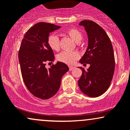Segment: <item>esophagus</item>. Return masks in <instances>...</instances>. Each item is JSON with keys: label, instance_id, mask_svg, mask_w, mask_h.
<instances>
[{"label": "esophagus", "instance_id": "34e87169", "mask_svg": "<svg viewBox=\"0 0 130 130\" xmlns=\"http://www.w3.org/2000/svg\"><path fill=\"white\" fill-rule=\"evenodd\" d=\"M74 68H75V67H74L70 66V67H69V70H70V71H71V70H73L74 69Z\"/></svg>", "mask_w": 130, "mask_h": 130}]
</instances>
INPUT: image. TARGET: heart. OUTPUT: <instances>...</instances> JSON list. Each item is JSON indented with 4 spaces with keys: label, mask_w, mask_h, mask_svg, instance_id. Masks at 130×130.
I'll return each mask as SVG.
<instances>
[{
    "label": "heart",
    "mask_w": 130,
    "mask_h": 130,
    "mask_svg": "<svg viewBox=\"0 0 130 130\" xmlns=\"http://www.w3.org/2000/svg\"><path fill=\"white\" fill-rule=\"evenodd\" d=\"M65 33L76 43L80 42L83 38L81 32L75 28H69ZM47 43L54 51H57L60 49V40L56 35H51L48 37ZM79 54L76 51H63L57 56V60L68 65H73L79 58Z\"/></svg>",
    "instance_id": "heart-1"
}]
</instances>
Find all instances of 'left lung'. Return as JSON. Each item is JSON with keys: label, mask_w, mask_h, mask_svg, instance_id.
Listing matches in <instances>:
<instances>
[{"label": "left lung", "mask_w": 130, "mask_h": 130, "mask_svg": "<svg viewBox=\"0 0 130 130\" xmlns=\"http://www.w3.org/2000/svg\"><path fill=\"white\" fill-rule=\"evenodd\" d=\"M87 32L89 44L80 63L90 64L87 70L79 67L83 71L78 80L80 90L90 97L103 94L111 84L115 69V58L109 37L96 22L83 20L79 23Z\"/></svg>", "instance_id": "obj_1"}]
</instances>
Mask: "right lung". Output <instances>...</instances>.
<instances>
[{
  "mask_svg": "<svg viewBox=\"0 0 130 130\" xmlns=\"http://www.w3.org/2000/svg\"><path fill=\"white\" fill-rule=\"evenodd\" d=\"M60 26L38 22L24 35L18 53L24 83L29 92L37 98L47 100L59 90L62 77L69 70L63 62L46 68V62H53V51L47 43L50 33Z\"/></svg>",
  "mask_w": 130,
  "mask_h": 130,
  "instance_id": "right-lung-1",
  "label": "right lung"
}]
</instances>
